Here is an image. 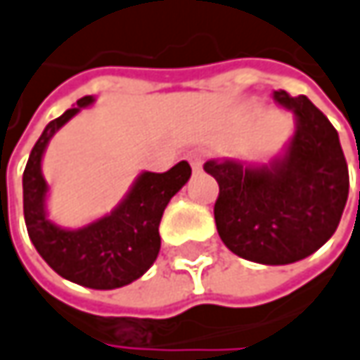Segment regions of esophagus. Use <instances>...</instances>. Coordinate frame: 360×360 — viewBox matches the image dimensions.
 <instances>
[{
	"mask_svg": "<svg viewBox=\"0 0 360 360\" xmlns=\"http://www.w3.org/2000/svg\"><path fill=\"white\" fill-rule=\"evenodd\" d=\"M187 160H189V165H191V169H193L195 173H200V171H202L204 154H202L200 150H189V152H187Z\"/></svg>",
	"mask_w": 360,
	"mask_h": 360,
	"instance_id": "obj_1",
	"label": "esophagus"
}]
</instances>
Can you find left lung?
<instances>
[{"mask_svg": "<svg viewBox=\"0 0 360 360\" xmlns=\"http://www.w3.org/2000/svg\"><path fill=\"white\" fill-rule=\"evenodd\" d=\"M295 115V134L272 160H208L218 181L214 220L235 255L286 266L309 257L338 229L348 200V167L338 131L307 96L274 90ZM360 167V162H359Z\"/></svg>", "mask_w": 360, "mask_h": 360, "instance_id": "1", "label": "left lung"}]
</instances>
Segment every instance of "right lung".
Returning <instances> with one entry per match:
<instances>
[{
    "mask_svg": "<svg viewBox=\"0 0 360 360\" xmlns=\"http://www.w3.org/2000/svg\"><path fill=\"white\" fill-rule=\"evenodd\" d=\"M96 98L84 96L53 119L32 148L24 175V220L41 257L61 278L86 288L113 290L144 276L160 251L158 224L167 204L191 177L187 160L167 173H140L113 210L80 229H65L47 212L49 185L43 177V154L51 138Z\"/></svg>",
    "mask_w": 360,
    "mask_h": 360,
    "instance_id": "1",
    "label": "right lung"
}]
</instances>
